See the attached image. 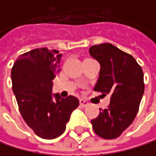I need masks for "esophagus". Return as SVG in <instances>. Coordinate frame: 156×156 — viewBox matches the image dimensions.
I'll list each match as a JSON object with an SVG mask.
<instances>
[{"instance_id":"1","label":"esophagus","mask_w":156,"mask_h":156,"mask_svg":"<svg viewBox=\"0 0 156 156\" xmlns=\"http://www.w3.org/2000/svg\"><path fill=\"white\" fill-rule=\"evenodd\" d=\"M87 105H88L87 102H86V101H85V100H83V99H80V106H81V107L85 108V107H87Z\"/></svg>"}]
</instances>
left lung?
<instances>
[{"mask_svg": "<svg viewBox=\"0 0 156 156\" xmlns=\"http://www.w3.org/2000/svg\"><path fill=\"white\" fill-rule=\"evenodd\" d=\"M90 54L100 64L94 90L111 94L108 108L91 120L94 133L104 139H114L132 124L144 93V74L135 59L112 44L90 48Z\"/></svg>", "mask_w": 156, "mask_h": 156, "instance_id": "8db88e82", "label": "left lung"}]
</instances>
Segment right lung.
Instances as JSON below:
<instances>
[{
    "mask_svg": "<svg viewBox=\"0 0 156 156\" xmlns=\"http://www.w3.org/2000/svg\"><path fill=\"white\" fill-rule=\"evenodd\" d=\"M58 50L36 48L20 55L11 69L12 90L23 120L41 138L54 139L66 129L79 100L52 94L53 79L60 71Z\"/></svg>",
    "mask_w": 156,
    "mask_h": 156,
    "instance_id": "1",
    "label": "right lung"
}]
</instances>
